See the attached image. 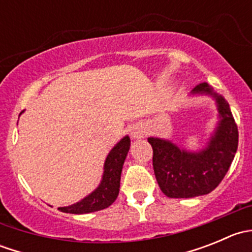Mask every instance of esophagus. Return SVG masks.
Here are the masks:
<instances>
[{
    "label": "esophagus",
    "instance_id": "obj_1",
    "mask_svg": "<svg viewBox=\"0 0 252 252\" xmlns=\"http://www.w3.org/2000/svg\"><path fill=\"white\" fill-rule=\"evenodd\" d=\"M131 135H133V138H135V139L142 138V136H144V131L139 128H134L133 131H131Z\"/></svg>",
    "mask_w": 252,
    "mask_h": 252
}]
</instances>
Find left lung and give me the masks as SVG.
<instances>
[{"instance_id":"obj_1","label":"left lung","mask_w":252,"mask_h":252,"mask_svg":"<svg viewBox=\"0 0 252 252\" xmlns=\"http://www.w3.org/2000/svg\"><path fill=\"white\" fill-rule=\"evenodd\" d=\"M192 94L211 95L217 102L220 119L207 146L199 152H189L169 140L149 138L159 189L173 199L201 196L215 190L227 174L238 149V126L227 101L213 93L207 83L195 86Z\"/></svg>"}]
</instances>
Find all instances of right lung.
<instances>
[{
	"mask_svg": "<svg viewBox=\"0 0 252 252\" xmlns=\"http://www.w3.org/2000/svg\"><path fill=\"white\" fill-rule=\"evenodd\" d=\"M129 147H130V139L129 136H124L108 154L105 161L102 180L97 189L77 204L58 207V210L65 213L83 215V213L103 210L113 204L118 196L122 168L128 155Z\"/></svg>",
	"mask_w": 252,
	"mask_h": 252,
	"instance_id": "1",
	"label": "right lung"
}]
</instances>
